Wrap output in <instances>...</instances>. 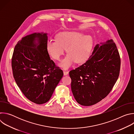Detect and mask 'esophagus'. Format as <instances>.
I'll return each instance as SVG.
<instances>
[{"label": "esophagus", "instance_id": "esophagus-1", "mask_svg": "<svg viewBox=\"0 0 134 134\" xmlns=\"http://www.w3.org/2000/svg\"><path fill=\"white\" fill-rule=\"evenodd\" d=\"M64 75H68V71H66V70H64Z\"/></svg>", "mask_w": 134, "mask_h": 134}]
</instances>
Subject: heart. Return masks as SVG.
<instances>
[{"label": "heart", "mask_w": 134, "mask_h": 134, "mask_svg": "<svg viewBox=\"0 0 134 134\" xmlns=\"http://www.w3.org/2000/svg\"><path fill=\"white\" fill-rule=\"evenodd\" d=\"M92 45L90 35L76 31L62 32L57 34L55 40H49L46 45L47 51L54 60L59 61L65 52L68 54L60 64L64 69H68L76 62L78 64L84 63L88 58Z\"/></svg>", "instance_id": "1"}]
</instances>
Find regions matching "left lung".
Wrapping results in <instances>:
<instances>
[{
	"label": "left lung",
	"instance_id": "1",
	"mask_svg": "<svg viewBox=\"0 0 134 134\" xmlns=\"http://www.w3.org/2000/svg\"><path fill=\"white\" fill-rule=\"evenodd\" d=\"M100 44L85 63L69 71L72 94L82 105H92L105 98L119 77L120 58L115 43L109 40Z\"/></svg>",
	"mask_w": 134,
	"mask_h": 134
}]
</instances>
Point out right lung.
<instances>
[{
	"mask_svg": "<svg viewBox=\"0 0 134 134\" xmlns=\"http://www.w3.org/2000/svg\"><path fill=\"white\" fill-rule=\"evenodd\" d=\"M47 33H34L22 38L15 47L12 67L15 81L30 101L41 104L51 98L64 73L50 59Z\"/></svg>",
	"mask_w": 134,
	"mask_h": 134,
	"instance_id": "right-lung-1",
	"label": "right lung"
}]
</instances>
